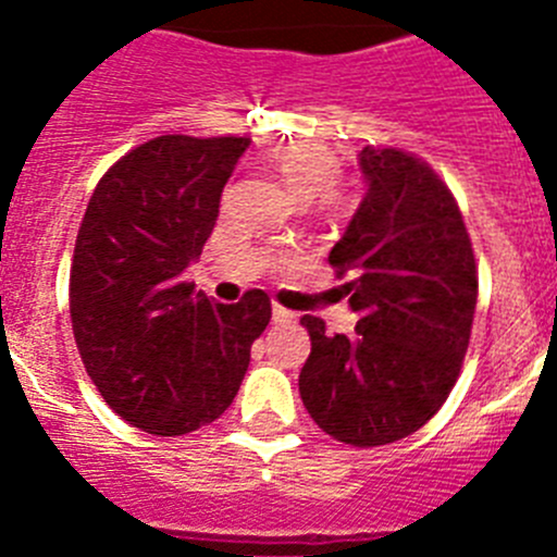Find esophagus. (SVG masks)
Instances as JSON below:
<instances>
[{
  "instance_id": "34e87169",
  "label": "esophagus",
  "mask_w": 557,
  "mask_h": 557,
  "mask_svg": "<svg viewBox=\"0 0 557 557\" xmlns=\"http://www.w3.org/2000/svg\"><path fill=\"white\" fill-rule=\"evenodd\" d=\"M295 314L284 307H273V323H293Z\"/></svg>"
}]
</instances>
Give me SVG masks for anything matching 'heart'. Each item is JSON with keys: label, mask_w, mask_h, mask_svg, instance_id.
I'll return each mask as SVG.
<instances>
[{"label": "heart", "mask_w": 557, "mask_h": 557, "mask_svg": "<svg viewBox=\"0 0 557 557\" xmlns=\"http://www.w3.org/2000/svg\"><path fill=\"white\" fill-rule=\"evenodd\" d=\"M270 164L298 200H314L326 211H337L346 200L334 184L339 175V159L326 145L289 141L270 156Z\"/></svg>", "instance_id": "1"}]
</instances>
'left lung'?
Listing matches in <instances>:
<instances>
[{"instance_id": "8db88e82", "label": "left lung", "mask_w": 557, "mask_h": 557, "mask_svg": "<svg viewBox=\"0 0 557 557\" xmlns=\"http://www.w3.org/2000/svg\"><path fill=\"white\" fill-rule=\"evenodd\" d=\"M366 198L329 253L357 312L351 337L304 314L312 354L298 376L326 435L385 446L430 421L460 376L476 307V264L451 191L410 152H359Z\"/></svg>"}]
</instances>
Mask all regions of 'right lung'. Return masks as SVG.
I'll list each match as a JSON object with an SVG mask.
<instances>
[{
	"label": "right lung",
	"instance_id": "1",
	"mask_svg": "<svg viewBox=\"0 0 557 557\" xmlns=\"http://www.w3.org/2000/svg\"><path fill=\"white\" fill-rule=\"evenodd\" d=\"M250 139L159 136L102 175L77 231L69 312L86 373L116 416L175 437L223 416L270 298L218 304L184 282Z\"/></svg>",
	"mask_w": 557,
	"mask_h": 557
}]
</instances>
